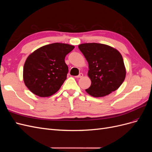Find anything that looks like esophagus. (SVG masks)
Segmentation results:
<instances>
[{
  "label": "esophagus",
  "instance_id": "34e87169",
  "mask_svg": "<svg viewBox=\"0 0 152 152\" xmlns=\"http://www.w3.org/2000/svg\"><path fill=\"white\" fill-rule=\"evenodd\" d=\"M84 76V75H83V73H79V75H77V76H76L75 77L76 78H82V77Z\"/></svg>",
  "mask_w": 152,
  "mask_h": 152
}]
</instances>
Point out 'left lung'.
<instances>
[{
  "label": "left lung",
  "mask_w": 152,
  "mask_h": 152,
  "mask_svg": "<svg viewBox=\"0 0 152 152\" xmlns=\"http://www.w3.org/2000/svg\"><path fill=\"white\" fill-rule=\"evenodd\" d=\"M79 48L88 62L91 86L86 89L93 97H104L116 91L125 80L126 69L120 52L110 45L84 43Z\"/></svg>",
  "instance_id": "1"
}]
</instances>
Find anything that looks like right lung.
I'll return each mask as SVG.
<instances>
[{"instance_id": "obj_1", "label": "right lung", "mask_w": 152, "mask_h": 152, "mask_svg": "<svg viewBox=\"0 0 152 152\" xmlns=\"http://www.w3.org/2000/svg\"><path fill=\"white\" fill-rule=\"evenodd\" d=\"M72 45L53 43L44 45L27 57L23 77L25 86L39 97H49L60 89L68 68L65 58L74 49Z\"/></svg>"}]
</instances>
